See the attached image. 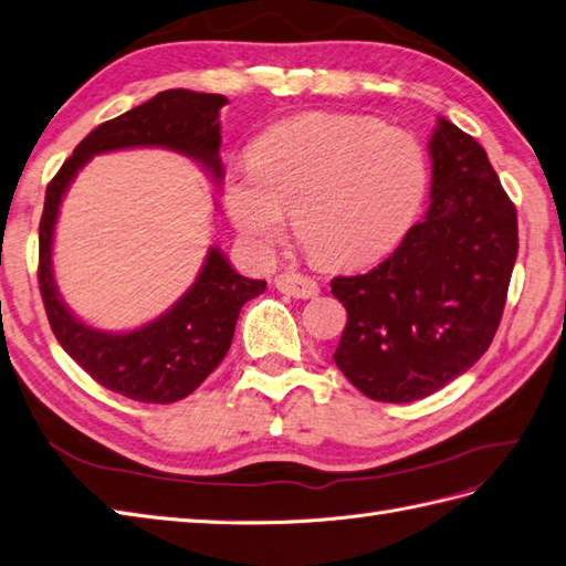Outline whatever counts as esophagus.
Here are the masks:
<instances>
[{"instance_id":"34e87169","label":"esophagus","mask_w":566,"mask_h":566,"mask_svg":"<svg viewBox=\"0 0 566 566\" xmlns=\"http://www.w3.org/2000/svg\"><path fill=\"white\" fill-rule=\"evenodd\" d=\"M275 287H279L283 295H291L297 300H312L319 295V283L310 279V275H302L295 271H285L275 275Z\"/></svg>"}]
</instances>
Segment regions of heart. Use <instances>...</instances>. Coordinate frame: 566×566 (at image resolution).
I'll return each instance as SVG.
<instances>
[{"label":"heart","mask_w":566,"mask_h":566,"mask_svg":"<svg viewBox=\"0 0 566 566\" xmlns=\"http://www.w3.org/2000/svg\"><path fill=\"white\" fill-rule=\"evenodd\" d=\"M427 187L420 144L355 115H302L259 136L250 168L226 185V209L256 252L295 235L324 266L355 269L387 256L416 220Z\"/></svg>","instance_id":"heart-1"}]
</instances>
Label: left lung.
<instances>
[{
  "label": "left lung",
  "instance_id": "8db88e82",
  "mask_svg": "<svg viewBox=\"0 0 566 566\" xmlns=\"http://www.w3.org/2000/svg\"><path fill=\"white\" fill-rule=\"evenodd\" d=\"M430 154L422 223L379 266L331 281L348 312L334 360L384 403L420 401L485 355L518 254L516 206L485 148L442 117Z\"/></svg>",
  "mask_w": 566,
  "mask_h": 566
}]
</instances>
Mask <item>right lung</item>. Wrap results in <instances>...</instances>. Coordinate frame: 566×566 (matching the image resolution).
I'll list each match as a JSON object with an SVG mask.
<instances>
[{
    "label": "right lung",
    "mask_w": 566,
    "mask_h": 566,
    "mask_svg": "<svg viewBox=\"0 0 566 566\" xmlns=\"http://www.w3.org/2000/svg\"><path fill=\"white\" fill-rule=\"evenodd\" d=\"M228 101L218 93L185 88L163 91L148 103L95 127L60 172L50 179L40 218L38 283L48 319L60 346L101 387L139 403H175L201 387L223 360L240 310L247 300L266 291V281L244 279L216 247L203 261L195 285L156 322L129 334H105L64 307L52 279V232L69 182L95 154L132 146H163L199 160L223 177L220 165L218 109Z\"/></svg>",
    "instance_id": "obj_1"
}]
</instances>
